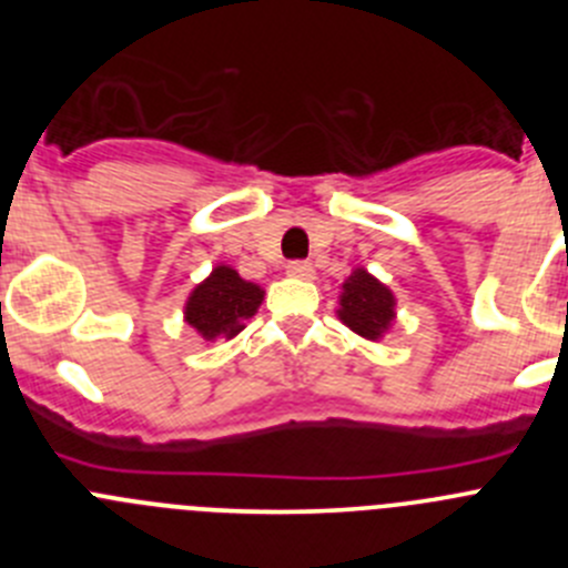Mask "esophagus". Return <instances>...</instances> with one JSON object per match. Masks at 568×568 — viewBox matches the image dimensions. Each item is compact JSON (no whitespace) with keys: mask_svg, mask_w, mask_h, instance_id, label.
Returning <instances> with one entry per match:
<instances>
[{"mask_svg":"<svg viewBox=\"0 0 568 568\" xmlns=\"http://www.w3.org/2000/svg\"><path fill=\"white\" fill-rule=\"evenodd\" d=\"M287 275H293V278H313V264L310 261H290Z\"/></svg>","mask_w":568,"mask_h":568,"instance_id":"obj_1","label":"esophagus"}]
</instances>
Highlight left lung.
<instances>
[{"mask_svg":"<svg viewBox=\"0 0 568 568\" xmlns=\"http://www.w3.org/2000/svg\"><path fill=\"white\" fill-rule=\"evenodd\" d=\"M395 298L393 293L375 281L366 270H355L344 284V293H341V321L346 327L355 329L364 338L375 341L381 338L389 324L395 318Z\"/></svg>","mask_w":568,"mask_h":568,"instance_id":"obj_1","label":"left lung"}]
</instances>
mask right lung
<instances>
[{"mask_svg":"<svg viewBox=\"0 0 568 568\" xmlns=\"http://www.w3.org/2000/svg\"><path fill=\"white\" fill-rule=\"evenodd\" d=\"M261 298H264L261 287L241 278L235 270L215 267L213 275L187 298L184 318L190 327L202 333V338L213 341L215 335L233 338L244 329V321L253 318Z\"/></svg>","mask_w":568,"mask_h":568,"instance_id":"right-lung-1","label":"right lung"}]
</instances>
